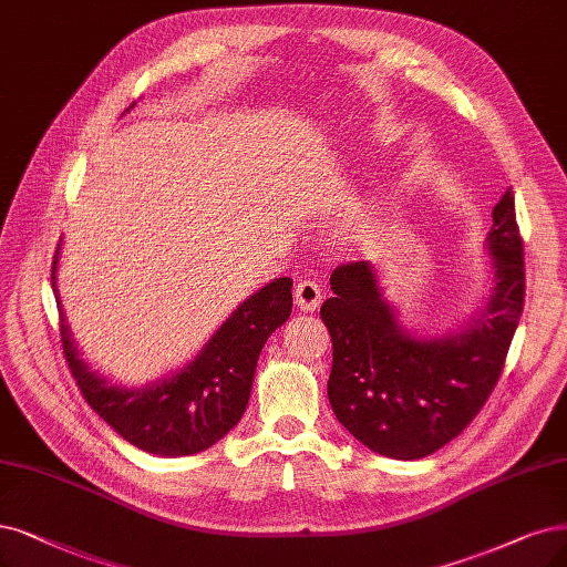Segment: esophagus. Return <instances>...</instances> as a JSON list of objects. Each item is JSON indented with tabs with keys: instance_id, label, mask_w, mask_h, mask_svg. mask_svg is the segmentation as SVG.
<instances>
[{
	"instance_id": "34e87169",
	"label": "esophagus",
	"mask_w": 567,
	"mask_h": 567,
	"mask_svg": "<svg viewBox=\"0 0 567 567\" xmlns=\"http://www.w3.org/2000/svg\"><path fill=\"white\" fill-rule=\"evenodd\" d=\"M323 302V290L316 281H300L296 286V307L302 311H313L319 309Z\"/></svg>"
}]
</instances>
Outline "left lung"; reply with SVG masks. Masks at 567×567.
I'll return each instance as SVG.
<instances>
[{"label":"left lung","mask_w":567,"mask_h":567,"mask_svg":"<svg viewBox=\"0 0 567 567\" xmlns=\"http://www.w3.org/2000/svg\"><path fill=\"white\" fill-rule=\"evenodd\" d=\"M486 244L493 296L463 332L444 339H414L398 326L368 260L330 275L334 296L321 305L332 339L328 398L337 421L374 454H435L482 412L501 379L526 298L512 188L493 207Z\"/></svg>","instance_id":"8db88e82"}]
</instances>
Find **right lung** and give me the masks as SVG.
<instances>
[{"instance_id": "right-lung-1", "label": "right lung", "mask_w": 567, "mask_h": 567, "mask_svg": "<svg viewBox=\"0 0 567 567\" xmlns=\"http://www.w3.org/2000/svg\"><path fill=\"white\" fill-rule=\"evenodd\" d=\"M51 284L55 288V265ZM292 281L275 279L239 305L188 368L155 386L127 391L90 372L60 313L62 353L85 402L130 444L157 456H190L239 423L258 355L292 309Z\"/></svg>"}]
</instances>
